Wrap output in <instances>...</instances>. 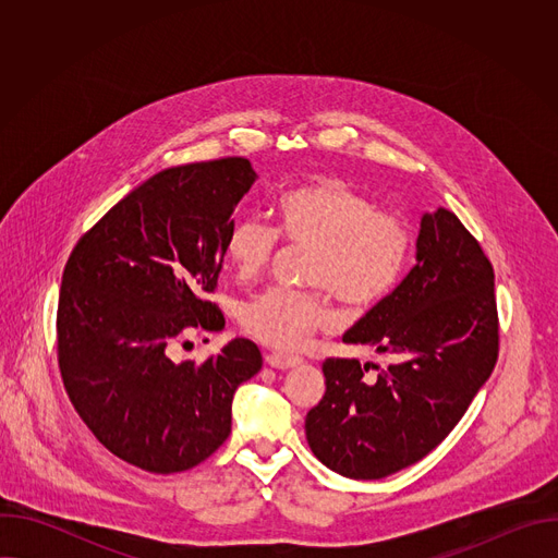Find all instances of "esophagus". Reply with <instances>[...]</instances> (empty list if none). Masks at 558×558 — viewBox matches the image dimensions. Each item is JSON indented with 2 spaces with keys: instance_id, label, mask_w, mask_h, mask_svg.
Returning <instances> with one entry per match:
<instances>
[{
  "instance_id": "1",
  "label": "esophagus",
  "mask_w": 558,
  "mask_h": 558,
  "mask_svg": "<svg viewBox=\"0 0 558 558\" xmlns=\"http://www.w3.org/2000/svg\"><path fill=\"white\" fill-rule=\"evenodd\" d=\"M267 364L271 368H278V371H284V368H293L298 364H302V357L298 355H284V353H267Z\"/></svg>"
}]
</instances>
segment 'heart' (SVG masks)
<instances>
[{"instance_id": "1", "label": "heart", "mask_w": 558, "mask_h": 558, "mask_svg": "<svg viewBox=\"0 0 558 558\" xmlns=\"http://www.w3.org/2000/svg\"><path fill=\"white\" fill-rule=\"evenodd\" d=\"M278 231L265 220H235L225 235V256L241 280L258 278L287 243L308 247L304 282L308 291L269 289L241 311L243 329L258 342L295 351L331 323L327 289L344 304L364 308L379 302L400 278L411 238L404 222L384 211L340 179H320L280 196Z\"/></svg>"}]
</instances>
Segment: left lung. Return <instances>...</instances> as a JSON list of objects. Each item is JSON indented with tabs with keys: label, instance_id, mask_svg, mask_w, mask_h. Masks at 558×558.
<instances>
[{
	"label": "left lung",
	"instance_id": "8db88e82",
	"mask_svg": "<svg viewBox=\"0 0 558 558\" xmlns=\"http://www.w3.org/2000/svg\"><path fill=\"white\" fill-rule=\"evenodd\" d=\"M342 340L402 360L371 379L368 364L329 357L306 441L333 472L381 480L437 448L497 364L495 271L450 209L422 216L413 269Z\"/></svg>",
	"mask_w": 558,
	"mask_h": 558
}]
</instances>
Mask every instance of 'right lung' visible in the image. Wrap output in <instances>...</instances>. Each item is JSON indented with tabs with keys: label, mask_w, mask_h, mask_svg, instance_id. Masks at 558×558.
I'll return each mask as SVG.
<instances>
[{
	"label": "right lung",
	"mask_w": 558,
	"mask_h": 558,
	"mask_svg": "<svg viewBox=\"0 0 558 558\" xmlns=\"http://www.w3.org/2000/svg\"><path fill=\"white\" fill-rule=\"evenodd\" d=\"M256 181L247 158L168 168L123 196L72 250L57 353L74 411L119 459L183 472L231 433L235 388L263 368L233 338L205 362H174L187 331H220L216 289L233 211Z\"/></svg>",
	"instance_id": "add662e5"
}]
</instances>
